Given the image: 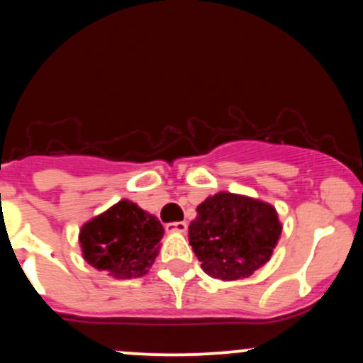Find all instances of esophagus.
Instances as JSON below:
<instances>
[{
    "instance_id": "34e87169",
    "label": "esophagus",
    "mask_w": 363,
    "mask_h": 363,
    "mask_svg": "<svg viewBox=\"0 0 363 363\" xmlns=\"http://www.w3.org/2000/svg\"><path fill=\"white\" fill-rule=\"evenodd\" d=\"M165 230H167V232H177V234H186V232H187V223L186 222L167 223Z\"/></svg>"
}]
</instances>
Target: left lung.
<instances>
[{
    "instance_id": "8db88e82",
    "label": "left lung",
    "mask_w": 363,
    "mask_h": 363,
    "mask_svg": "<svg viewBox=\"0 0 363 363\" xmlns=\"http://www.w3.org/2000/svg\"><path fill=\"white\" fill-rule=\"evenodd\" d=\"M189 244L211 278H249L273 256L283 225L277 208L245 194L220 191L196 208Z\"/></svg>"
}]
</instances>
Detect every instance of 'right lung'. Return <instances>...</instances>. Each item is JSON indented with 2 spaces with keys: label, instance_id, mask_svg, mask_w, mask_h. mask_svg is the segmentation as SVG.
<instances>
[{
  "label": "right lung",
  "instance_id": "obj_1",
  "mask_svg": "<svg viewBox=\"0 0 363 363\" xmlns=\"http://www.w3.org/2000/svg\"><path fill=\"white\" fill-rule=\"evenodd\" d=\"M164 227L155 215L129 199L107 208L82 225L83 259L118 280L145 277L160 252Z\"/></svg>",
  "mask_w": 363,
  "mask_h": 363
}]
</instances>
